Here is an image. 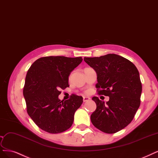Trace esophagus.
<instances>
[{"mask_svg": "<svg viewBox=\"0 0 158 158\" xmlns=\"http://www.w3.org/2000/svg\"><path fill=\"white\" fill-rule=\"evenodd\" d=\"M89 100H90V98L88 97H83V101L84 102H86V101H88Z\"/></svg>", "mask_w": 158, "mask_h": 158, "instance_id": "obj_1", "label": "esophagus"}]
</instances>
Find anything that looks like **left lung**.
Masks as SVG:
<instances>
[{
    "label": "left lung",
    "mask_w": 158,
    "mask_h": 158,
    "mask_svg": "<svg viewBox=\"0 0 158 158\" xmlns=\"http://www.w3.org/2000/svg\"><path fill=\"white\" fill-rule=\"evenodd\" d=\"M84 59L97 73L98 94L109 97L106 103L97 97L92 98L97 108L91 121L101 131L115 133L131 122L139 108L142 93L139 73L132 62L116 54Z\"/></svg>",
    "instance_id": "8db88e82"
}]
</instances>
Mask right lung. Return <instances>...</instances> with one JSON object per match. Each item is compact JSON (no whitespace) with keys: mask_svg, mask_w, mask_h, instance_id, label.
Returning <instances> with one entry per match:
<instances>
[{"mask_svg":"<svg viewBox=\"0 0 158 158\" xmlns=\"http://www.w3.org/2000/svg\"><path fill=\"white\" fill-rule=\"evenodd\" d=\"M81 61V57H44L38 59L27 71L23 91L27 112L41 129L59 133L71 127L83 98L73 94L63 101L58 96L61 89L69 87V75Z\"/></svg>","mask_w":158,"mask_h":158,"instance_id":"1","label":"right lung"}]
</instances>
